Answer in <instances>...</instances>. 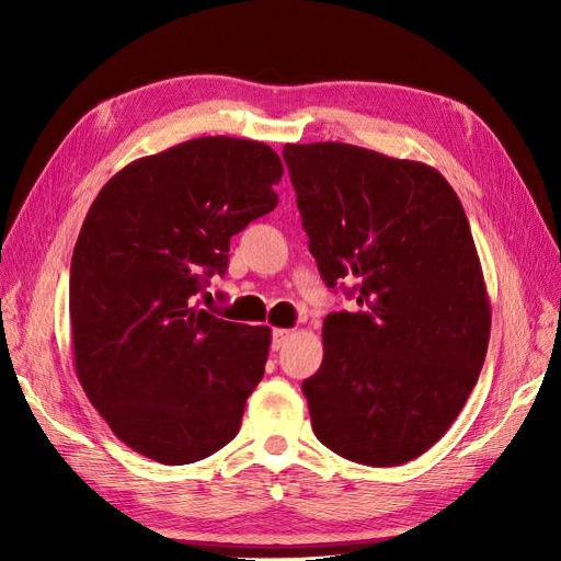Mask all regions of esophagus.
<instances>
[{"mask_svg":"<svg viewBox=\"0 0 561 561\" xmlns=\"http://www.w3.org/2000/svg\"><path fill=\"white\" fill-rule=\"evenodd\" d=\"M293 336V332L290 330H274V334H271V348L274 351H280L283 346H285V342L287 339Z\"/></svg>","mask_w":561,"mask_h":561,"instance_id":"obj_1","label":"esophagus"}]
</instances>
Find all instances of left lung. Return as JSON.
<instances>
[{"label":"left lung","mask_w":561,"mask_h":561,"mask_svg":"<svg viewBox=\"0 0 561 561\" xmlns=\"http://www.w3.org/2000/svg\"><path fill=\"white\" fill-rule=\"evenodd\" d=\"M322 280L358 285L330 313L301 383L316 437L365 466H400L443 437L478 383L491 307L468 217L435 168L344 142L285 145Z\"/></svg>","instance_id":"8db88e82"}]
</instances>
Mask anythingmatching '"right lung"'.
Segmentation results:
<instances>
[{
    "label": "right lung",
    "instance_id": "right-lung-1",
    "mask_svg": "<svg viewBox=\"0 0 561 561\" xmlns=\"http://www.w3.org/2000/svg\"><path fill=\"white\" fill-rule=\"evenodd\" d=\"M264 142L208 135L122 168L91 203L70 268L77 379L112 433L165 466L229 445L271 330L192 307L229 241L276 208Z\"/></svg>",
    "mask_w": 561,
    "mask_h": 561
}]
</instances>
